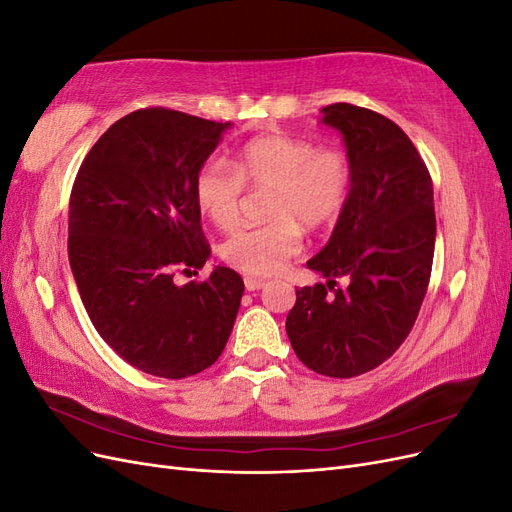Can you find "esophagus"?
I'll return each mask as SVG.
<instances>
[{"instance_id": "obj_1", "label": "esophagus", "mask_w": 512, "mask_h": 512, "mask_svg": "<svg viewBox=\"0 0 512 512\" xmlns=\"http://www.w3.org/2000/svg\"><path fill=\"white\" fill-rule=\"evenodd\" d=\"M243 284L247 290L254 292V290H260L262 286H265V280H260V277H245Z\"/></svg>"}]
</instances>
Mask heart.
Masks as SVG:
<instances>
[{"label": "heart", "instance_id": "b5f03b06", "mask_svg": "<svg viewBox=\"0 0 512 512\" xmlns=\"http://www.w3.org/2000/svg\"><path fill=\"white\" fill-rule=\"evenodd\" d=\"M245 185L265 190L269 222L241 228L222 243V258L250 275L277 273L303 245V226L320 230L342 215L352 164L337 147H316L303 138L258 136L241 145L230 166L209 160L196 170L194 200L220 230L241 222Z\"/></svg>", "mask_w": 512, "mask_h": 512}]
</instances>
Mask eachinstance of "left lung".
<instances>
[{
    "label": "left lung",
    "instance_id": "1",
    "mask_svg": "<svg viewBox=\"0 0 512 512\" xmlns=\"http://www.w3.org/2000/svg\"><path fill=\"white\" fill-rule=\"evenodd\" d=\"M322 123L344 136L352 188L329 243L307 260L329 282L297 290L286 333L316 374L354 378L414 327L436 247L433 185L408 134L384 115L337 102L322 108Z\"/></svg>",
    "mask_w": 512,
    "mask_h": 512
}]
</instances>
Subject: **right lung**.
<instances>
[{"label": "right lung", "instance_id": "add662e5", "mask_svg": "<svg viewBox=\"0 0 512 512\" xmlns=\"http://www.w3.org/2000/svg\"><path fill=\"white\" fill-rule=\"evenodd\" d=\"M228 128L141 108L98 138L72 185L68 258L83 305L104 342L151 376L179 380L211 367L239 312L237 271L173 282L211 254L194 177Z\"/></svg>", "mask_w": 512, "mask_h": 512}]
</instances>
